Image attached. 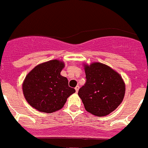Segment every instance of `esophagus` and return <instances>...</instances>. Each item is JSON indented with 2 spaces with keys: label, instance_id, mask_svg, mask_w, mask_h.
I'll use <instances>...</instances> for the list:
<instances>
[{
  "label": "esophagus",
  "instance_id": "obj_1",
  "mask_svg": "<svg viewBox=\"0 0 148 148\" xmlns=\"http://www.w3.org/2000/svg\"><path fill=\"white\" fill-rule=\"evenodd\" d=\"M75 91H76V92H78V90H79V86H78V85H77L76 87H75Z\"/></svg>",
  "mask_w": 148,
  "mask_h": 148
}]
</instances>
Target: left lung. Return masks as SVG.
I'll list each match as a JSON object with an SVG mask.
<instances>
[{
	"instance_id": "left-lung-1",
	"label": "left lung",
	"mask_w": 148,
	"mask_h": 148,
	"mask_svg": "<svg viewBox=\"0 0 148 148\" xmlns=\"http://www.w3.org/2000/svg\"><path fill=\"white\" fill-rule=\"evenodd\" d=\"M86 82L78 90L85 110L96 116L110 114L122 101L125 85L122 78L110 66L99 62L85 65Z\"/></svg>"
}]
</instances>
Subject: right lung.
Masks as SVG:
<instances>
[{
    "mask_svg": "<svg viewBox=\"0 0 148 148\" xmlns=\"http://www.w3.org/2000/svg\"><path fill=\"white\" fill-rule=\"evenodd\" d=\"M62 61L52 60L32 69L23 83V92L27 102L40 112L53 113L64 107L70 95L75 92L69 87L66 77L61 75Z\"/></svg>",
    "mask_w": 148,
    "mask_h": 148,
    "instance_id": "add662e5",
    "label": "right lung"
}]
</instances>
